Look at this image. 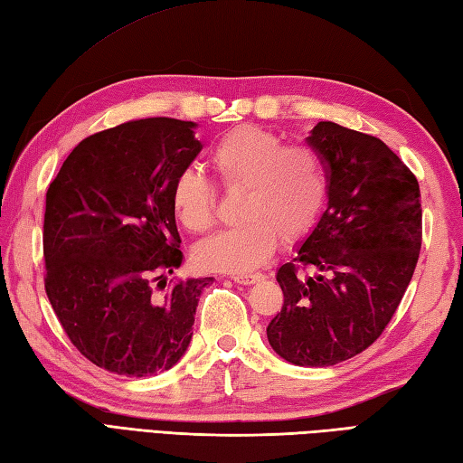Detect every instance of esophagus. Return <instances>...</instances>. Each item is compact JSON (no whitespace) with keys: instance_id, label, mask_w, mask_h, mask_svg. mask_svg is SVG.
<instances>
[{"instance_id":"1","label":"esophagus","mask_w":463,"mask_h":463,"mask_svg":"<svg viewBox=\"0 0 463 463\" xmlns=\"http://www.w3.org/2000/svg\"><path fill=\"white\" fill-rule=\"evenodd\" d=\"M231 278H232V282H236V284L250 286L254 282H260L262 280V274H234Z\"/></svg>"}]
</instances>
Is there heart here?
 Wrapping results in <instances>:
<instances>
[{"label": "heart", "mask_w": 463, "mask_h": 463, "mask_svg": "<svg viewBox=\"0 0 463 463\" xmlns=\"http://www.w3.org/2000/svg\"><path fill=\"white\" fill-rule=\"evenodd\" d=\"M209 161L229 189H244L241 227L211 236L195 249L201 268L249 272L272 256L278 239L296 244L316 227L326 207L329 179L314 147L288 146L278 134L241 126L213 144ZM171 209L191 232L214 224V191L195 169H185L171 185Z\"/></svg>", "instance_id": "1"}]
</instances>
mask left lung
Masks as SVG:
<instances>
[{
  "label": "left lung",
  "instance_id": "8db88e82",
  "mask_svg": "<svg viewBox=\"0 0 463 463\" xmlns=\"http://www.w3.org/2000/svg\"><path fill=\"white\" fill-rule=\"evenodd\" d=\"M306 142L327 167V209L276 274L284 306L266 335L288 363L329 367L377 341L399 307L422 244L420 187L374 136L319 122Z\"/></svg>",
  "mask_w": 463,
  "mask_h": 463
}]
</instances>
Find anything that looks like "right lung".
I'll return each mask as SVG.
<instances>
[{
	"label": "right lung",
	"mask_w": 463,
	"mask_h": 463,
	"mask_svg": "<svg viewBox=\"0 0 463 463\" xmlns=\"http://www.w3.org/2000/svg\"><path fill=\"white\" fill-rule=\"evenodd\" d=\"M195 122L146 118L89 136L47 191L45 289L72 345L124 377L185 354L213 278L167 287L183 264L171 185L201 152Z\"/></svg>",
	"instance_id": "1"
}]
</instances>
